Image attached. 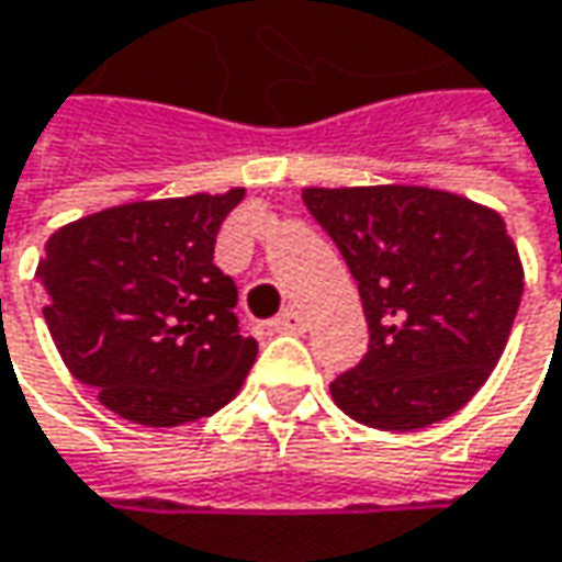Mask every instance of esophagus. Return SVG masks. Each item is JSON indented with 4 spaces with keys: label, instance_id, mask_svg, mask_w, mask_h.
I'll use <instances>...</instances> for the list:
<instances>
[{
    "label": "esophagus",
    "instance_id": "obj_1",
    "mask_svg": "<svg viewBox=\"0 0 562 562\" xmlns=\"http://www.w3.org/2000/svg\"><path fill=\"white\" fill-rule=\"evenodd\" d=\"M273 330L277 334H302L305 330V314L299 308H285V312L273 321Z\"/></svg>",
    "mask_w": 562,
    "mask_h": 562
}]
</instances>
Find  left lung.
<instances>
[{"instance_id":"8db88e82","label":"left lung","mask_w":562,"mask_h":562,"mask_svg":"<svg viewBox=\"0 0 562 562\" xmlns=\"http://www.w3.org/2000/svg\"><path fill=\"white\" fill-rule=\"evenodd\" d=\"M347 260L369 352L330 381L362 426L413 432L458 413L496 369L525 270L503 215L429 187H305Z\"/></svg>"}]
</instances>
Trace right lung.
<instances>
[{
	"label": "right lung",
	"mask_w": 562,
	"mask_h": 562,
	"mask_svg": "<svg viewBox=\"0 0 562 562\" xmlns=\"http://www.w3.org/2000/svg\"><path fill=\"white\" fill-rule=\"evenodd\" d=\"M228 193L123 203L53 232L37 263L44 321L66 369L139 426L222 411L248 379L257 340L238 330V289L213 263Z\"/></svg>",
	"instance_id": "add662e5"
}]
</instances>
